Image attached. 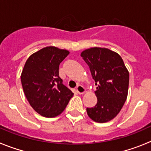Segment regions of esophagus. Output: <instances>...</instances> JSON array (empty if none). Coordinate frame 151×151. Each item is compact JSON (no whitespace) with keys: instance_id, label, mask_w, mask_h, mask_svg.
I'll list each match as a JSON object with an SVG mask.
<instances>
[{"instance_id":"34e87169","label":"esophagus","mask_w":151,"mask_h":151,"mask_svg":"<svg viewBox=\"0 0 151 151\" xmlns=\"http://www.w3.org/2000/svg\"><path fill=\"white\" fill-rule=\"evenodd\" d=\"M76 91H77V93H78V94L81 95V94H83V93L86 92V88H84L83 86L78 85L77 86V88H76Z\"/></svg>"}]
</instances>
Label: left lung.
Wrapping results in <instances>:
<instances>
[{
	"label": "left lung",
	"mask_w": 151,
	"mask_h": 151,
	"mask_svg": "<svg viewBox=\"0 0 151 151\" xmlns=\"http://www.w3.org/2000/svg\"><path fill=\"white\" fill-rule=\"evenodd\" d=\"M89 67L97 90L98 102L86 108L88 117L95 122L105 123L121 111L128 94L129 74L121 56L106 47H94L81 53Z\"/></svg>",
	"instance_id": "1"
}]
</instances>
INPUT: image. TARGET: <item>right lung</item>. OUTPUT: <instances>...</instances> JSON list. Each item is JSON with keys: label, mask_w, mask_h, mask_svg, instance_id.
I'll list each match as a JSON object with an SVG mask.
<instances>
[{"label": "right lung", "mask_w": 151, "mask_h": 151, "mask_svg": "<svg viewBox=\"0 0 151 151\" xmlns=\"http://www.w3.org/2000/svg\"><path fill=\"white\" fill-rule=\"evenodd\" d=\"M70 52L54 46L45 47L29 56L21 74L24 92L39 115L53 118L65 109L74 93L59 77V66Z\"/></svg>", "instance_id": "obj_1"}]
</instances>
